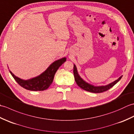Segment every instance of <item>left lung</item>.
I'll use <instances>...</instances> for the list:
<instances>
[{
  "label": "left lung",
  "instance_id": "left-lung-1",
  "mask_svg": "<svg viewBox=\"0 0 134 134\" xmlns=\"http://www.w3.org/2000/svg\"><path fill=\"white\" fill-rule=\"evenodd\" d=\"M74 78L75 81L76 82V84L78 85V86L82 88V89H83L87 92H92V93H102L105 91H107L110 89L111 87H112L115 84H116L120 80L122 76H121L120 77H119L117 80L115 81L114 82H112L109 84L107 85H105V86H94L93 85L89 84L87 83L86 82H85L83 79H82L80 76H79V74L78 72L77 69H76V67L75 64H74Z\"/></svg>",
  "mask_w": 134,
  "mask_h": 134
}]
</instances>
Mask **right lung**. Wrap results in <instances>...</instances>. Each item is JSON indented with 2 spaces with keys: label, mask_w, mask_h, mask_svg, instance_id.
Returning a JSON list of instances; mask_svg holds the SVG:
<instances>
[{
  "label": "right lung",
  "mask_w": 134,
  "mask_h": 134,
  "mask_svg": "<svg viewBox=\"0 0 134 134\" xmlns=\"http://www.w3.org/2000/svg\"><path fill=\"white\" fill-rule=\"evenodd\" d=\"M65 61H66V58H63L56 60L40 75L27 80H24L17 77L11 71H9L11 75L17 83L25 89L31 91H42L47 89L52 84L54 76L57 70Z\"/></svg>",
  "instance_id": "right-lung-1"
}]
</instances>
